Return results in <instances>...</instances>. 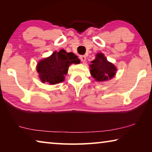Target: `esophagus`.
Wrapping results in <instances>:
<instances>
[{
    "label": "esophagus",
    "mask_w": 152,
    "mask_h": 152,
    "mask_svg": "<svg viewBox=\"0 0 152 152\" xmlns=\"http://www.w3.org/2000/svg\"><path fill=\"white\" fill-rule=\"evenodd\" d=\"M80 60L82 62H84L86 60V57L85 56H80Z\"/></svg>",
    "instance_id": "1"
}]
</instances>
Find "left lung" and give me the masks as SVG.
<instances>
[{
    "instance_id": "obj_1",
    "label": "left lung",
    "mask_w": 152,
    "mask_h": 152,
    "mask_svg": "<svg viewBox=\"0 0 152 152\" xmlns=\"http://www.w3.org/2000/svg\"><path fill=\"white\" fill-rule=\"evenodd\" d=\"M90 65L91 74L96 81L103 82L113 78L116 74L117 68L114 64L108 61L103 53H99Z\"/></svg>"
}]
</instances>
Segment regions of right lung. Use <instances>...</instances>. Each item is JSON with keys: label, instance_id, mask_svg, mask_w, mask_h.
Instances as JSON below:
<instances>
[{"label": "right lung", "instance_id": "right-lung-1", "mask_svg": "<svg viewBox=\"0 0 152 152\" xmlns=\"http://www.w3.org/2000/svg\"><path fill=\"white\" fill-rule=\"evenodd\" d=\"M80 62L78 56L64 50L54 51L50 57L43 59L37 66V71L43 83L56 84L62 82L71 64Z\"/></svg>", "mask_w": 152, "mask_h": 152}]
</instances>
